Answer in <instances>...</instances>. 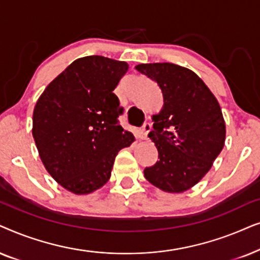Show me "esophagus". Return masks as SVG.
<instances>
[{"instance_id":"1","label":"esophagus","mask_w":260,"mask_h":260,"mask_svg":"<svg viewBox=\"0 0 260 260\" xmlns=\"http://www.w3.org/2000/svg\"><path fill=\"white\" fill-rule=\"evenodd\" d=\"M150 131H151V123L146 122L140 131V139H143V140L147 139V134H148V132H150Z\"/></svg>"}]
</instances>
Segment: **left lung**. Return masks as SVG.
<instances>
[{
	"label": "left lung",
	"instance_id": "left-lung-1",
	"mask_svg": "<svg viewBox=\"0 0 260 260\" xmlns=\"http://www.w3.org/2000/svg\"><path fill=\"white\" fill-rule=\"evenodd\" d=\"M136 69L158 83L164 105L152 115L148 138L159 160L145 178L165 192H184L210 170L222 151L226 123L215 96L189 69L172 63L139 64Z\"/></svg>",
	"mask_w": 260,
	"mask_h": 260
}]
</instances>
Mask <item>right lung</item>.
Instances as JSON below:
<instances>
[{"label": "right lung", "instance_id": "obj_1", "mask_svg": "<svg viewBox=\"0 0 260 260\" xmlns=\"http://www.w3.org/2000/svg\"><path fill=\"white\" fill-rule=\"evenodd\" d=\"M126 61L102 55L76 59L46 86L33 112L32 134L40 159L64 189L85 195L109 181L115 157L134 136L119 122L114 89Z\"/></svg>", "mask_w": 260, "mask_h": 260}]
</instances>
